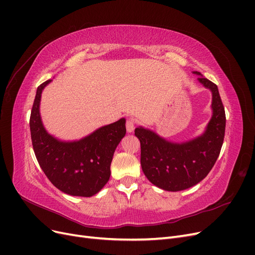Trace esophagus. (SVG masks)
I'll return each instance as SVG.
<instances>
[{
	"label": "esophagus",
	"instance_id": "obj_1",
	"mask_svg": "<svg viewBox=\"0 0 255 255\" xmlns=\"http://www.w3.org/2000/svg\"><path fill=\"white\" fill-rule=\"evenodd\" d=\"M126 128H127L128 133H132L133 130H134V128H135V123H134V120H133V119H128V120H127Z\"/></svg>",
	"mask_w": 255,
	"mask_h": 255
}]
</instances>
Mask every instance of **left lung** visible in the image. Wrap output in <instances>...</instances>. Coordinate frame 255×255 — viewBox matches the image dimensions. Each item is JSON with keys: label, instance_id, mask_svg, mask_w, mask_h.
Instances as JSON below:
<instances>
[{"label": "left lung", "instance_id": "obj_1", "mask_svg": "<svg viewBox=\"0 0 255 255\" xmlns=\"http://www.w3.org/2000/svg\"><path fill=\"white\" fill-rule=\"evenodd\" d=\"M198 81L212 91L213 116L205 132L195 139L175 143L141 127L135 128L140 141V164L144 175L155 186L180 191L201 182L217 160L226 130V113L217 85L200 72Z\"/></svg>", "mask_w": 255, "mask_h": 255}]
</instances>
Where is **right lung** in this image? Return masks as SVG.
Wrapping results in <instances>:
<instances>
[{"instance_id":"obj_1","label":"right lung","mask_w":255,"mask_h":255,"mask_svg":"<svg viewBox=\"0 0 255 255\" xmlns=\"http://www.w3.org/2000/svg\"><path fill=\"white\" fill-rule=\"evenodd\" d=\"M51 80L37 88L30 112L29 128L33 149L42 171L65 194L91 197L111 176L114 152L126 135V119L96 129L75 141H60L45 130L39 112L41 92Z\"/></svg>"}]
</instances>
